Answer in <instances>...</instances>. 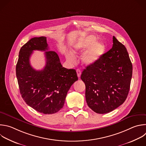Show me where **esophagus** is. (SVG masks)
<instances>
[{
  "mask_svg": "<svg viewBox=\"0 0 146 146\" xmlns=\"http://www.w3.org/2000/svg\"><path fill=\"white\" fill-rule=\"evenodd\" d=\"M76 72H77V76H78V78H80V76H81V72L80 70H79V69H77Z\"/></svg>",
  "mask_w": 146,
  "mask_h": 146,
  "instance_id": "1",
  "label": "esophagus"
}]
</instances>
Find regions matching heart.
<instances>
[{"label":"heart","mask_w":146,"mask_h":146,"mask_svg":"<svg viewBox=\"0 0 146 146\" xmlns=\"http://www.w3.org/2000/svg\"><path fill=\"white\" fill-rule=\"evenodd\" d=\"M98 38L94 35H88L78 39L71 47V50L74 54L86 50L81 56V60L83 65L91 66L98 62L104 56L106 51V46L102 42H98ZM67 60L74 64L76 58L73 53H66Z\"/></svg>","instance_id":"obj_1"}]
</instances>
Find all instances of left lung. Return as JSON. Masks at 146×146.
<instances>
[{
  "mask_svg": "<svg viewBox=\"0 0 146 146\" xmlns=\"http://www.w3.org/2000/svg\"><path fill=\"white\" fill-rule=\"evenodd\" d=\"M132 75V65L127 48L113 36L112 47L81 74L88 107L100 114L119 107L127 98Z\"/></svg>",
  "mask_w": 146,
  "mask_h": 146,
  "instance_id": "obj_1",
  "label": "left lung"
}]
</instances>
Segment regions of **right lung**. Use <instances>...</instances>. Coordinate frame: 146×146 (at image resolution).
Masks as SVG:
<instances>
[{
	"instance_id": "1",
	"label": "right lung",
	"mask_w": 146,
	"mask_h": 146,
	"mask_svg": "<svg viewBox=\"0 0 146 146\" xmlns=\"http://www.w3.org/2000/svg\"><path fill=\"white\" fill-rule=\"evenodd\" d=\"M33 50L45 52L46 65L42 70L36 71L29 64ZM16 75L24 101L43 114L58 112L70 86L78 80L76 70L62 67L58 54L48 51L45 36L33 38L21 48Z\"/></svg>"
}]
</instances>
